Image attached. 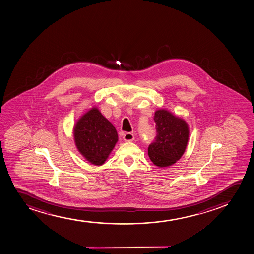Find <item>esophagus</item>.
<instances>
[{
	"label": "esophagus",
	"mask_w": 254,
	"mask_h": 254,
	"mask_svg": "<svg viewBox=\"0 0 254 254\" xmlns=\"http://www.w3.org/2000/svg\"><path fill=\"white\" fill-rule=\"evenodd\" d=\"M123 139L127 141V142H130V141H132L134 139V135H133V133H131V132H126V133L123 134Z\"/></svg>",
	"instance_id": "esophagus-1"
}]
</instances>
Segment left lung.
<instances>
[{"instance_id":"left-lung-1","label":"left lung","mask_w":254,"mask_h":254,"mask_svg":"<svg viewBox=\"0 0 254 254\" xmlns=\"http://www.w3.org/2000/svg\"><path fill=\"white\" fill-rule=\"evenodd\" d=\"M155 140L148 148V155L159 167H169L181 158L189 139L187 123L165 110L156 111Z\"/></svg>"}]
</instances>
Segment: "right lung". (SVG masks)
<instances>
[{
    "mask_svg": "<svg viewBox=\"0 0 254 254\" xmlns=\"http://www.w3.org/2000/svg\"><path fill=\"white\" fill-rule=\"evenodd\" d=\"M78 150L92 164H104L118 141L117 130L98 109L81 117L74 128Z\"/></svg>",
    "mask_w": 254,
    "mask_h": 254,
    "instance_id": "right-lung-1",
    "label": "right lung"
}]
</instances>
